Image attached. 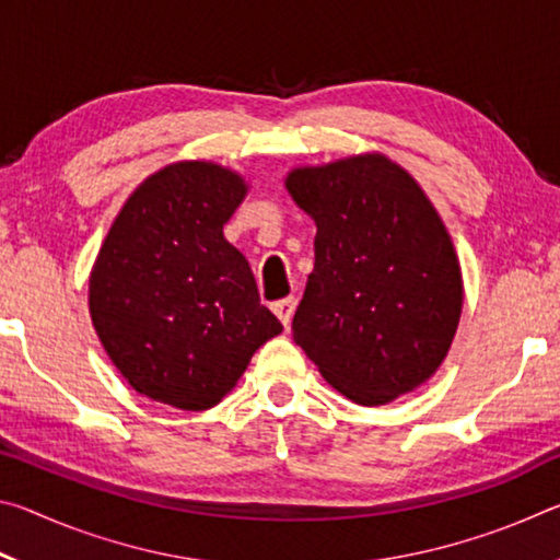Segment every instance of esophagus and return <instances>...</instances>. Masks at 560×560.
Returning a JSON list of instances; mask_svg holds the SVG:
<instances>
[{"mask_svg": "<svg viewBox=\"0 0 560 560\" xmlns=\"http://www.w3.org/2000/svg\"><path fill=\"white\" fill-rule=\"evenodd\" d=\"M271 311H273V314L279 316L281 324L289 328V326H291V318H293V311H296V299H293V296H289V299H281V301L273 303Z\"/></svg>", "mask_w": 560, "mask_h": 560, "instance_id": "34e87169", "label": "esophagus"}]
</instances>
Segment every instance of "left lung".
Here are the masks:
<instances>
[{"label":"left lung","mask_w":560,"mask_h":560,"mask_svg":"<svg viewBox=\"0 0 560 560\" xmlns=\"http://www.w3.org/2000/svg\"><path fill=\"white\" fill-rule=\"evenodd\" d=\"M316 222V261L293 340L348 400L393 402L438 373L457 334L464 281L452 236L417 179L383 153L287 173Z\"/></svg>","instance_id":"obj_1"}]
</instances>
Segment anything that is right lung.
<instances>
[{
    "instance_id": "right-lung-1",
    "label": "right lung",
    "mask_w": 560,
    "mask_h": 560,
    "mask_svg": "<svg viewBox=\"0 0 560 560\" xmlns=\"http://www.w3.org/2000/svg\"><path fill=\"white\" fill-rule=\"evenodd\" d=\"M249 185L210 160L155 170L120 207L89 277L103 350L132 390L210 410L283 326L224 224Z\"/></svg>"
}]
</instances>
